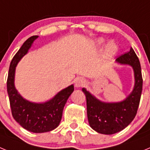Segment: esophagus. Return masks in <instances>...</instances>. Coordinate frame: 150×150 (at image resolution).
Masks as SVG:
<instances>
[{
  "mask_svg": "<svg viewBox=\"0 0 150 150\" xmlns=\"http://www.w3.org/2000/svg\"><path fill=\"white\" fill-rule=\"evenodd\" d=\"M86 83V80L84 79H83V78H79L75 82V86L76 88H80V87L84 86Z\"/></svg>",
  "mask_w": 150,
  "mask_h": 150,
  "instance_id": "34e87169",
  "label": "esophagus"
}]
</instances>
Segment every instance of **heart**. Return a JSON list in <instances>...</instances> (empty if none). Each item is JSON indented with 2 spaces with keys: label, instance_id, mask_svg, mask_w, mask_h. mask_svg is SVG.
<instances>
[{
  "label": "heart",
  "instance_id": "b5f03b06",
  "mask_svg": "<svg viewBox=\"0 0 150 150\" xmlns=\"http://www.w3.org/2000/svg\"><path fill=\"white\" fill-rule=\"evenodd\" d=\"M97 43L98 45H102L104 43V40L100 39L98 40H97ZM107 53L109 55H113L117 51V47L116 45L113 43H110L107 46V49H106Z\"/></svg>",
  "mask_w": 150,
  "mask_h": 150
}]
</instances>
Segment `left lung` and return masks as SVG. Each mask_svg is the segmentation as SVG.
Returning a JSON list of instances; mask_svg holds the SVG:
<instances>
[{
    "mask_svg": "<svg viewBox=\"0 0 150 150\" xmlns=\"http://www.w3.org/2000/svg\"><path fill=\"white\" fill-rule=\"evenodd\" d=\"M116 62L133 67L135 83L132 92L126 99L118 103H104L98 100L86 88L87 116L90 126L98 133L112 134L126 128L137 114L143 88L140 61L133 49L118 57Z\"/></svg>",
    "mask_w": 150,
    "mask_h": 150,
    "instance_id": "8db88e82",
    "label": "left lung"
}]
</instances>
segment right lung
Returning a JSON list of instances; mask_svg holds the SVG:
<instances>
[{
	"instance_id": "obj_1",
	"label": "right lung",
	"mask_w": 150,
	"mask_h": 150,
	"mask_svg": "<svg viewBox=\"0 0 150 150\" xmlns=\"http://www.w3.org/2000/svg\"><path fill=\"white\" fill-rule=\"evenodd\" d=\"M38 38V36L29 38L14 55L9 69L6 87L14 120L29 132L43 133L50 132L59 126L64 107L74 88V85H71L59 91L53 98L42 104L28 101L18 93L14 86L16 67Z\"/></svg>"
}]
</instances>
